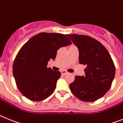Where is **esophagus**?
Masks as SVG:
<instances>
[{
  "label": "esophagus",
  "mask_w": 123,
  "mask_h": 123,
  "mask_svg": "<svg viewBox=\"0 0 123 123\" xmlns=\"http://www.w3.org/2000/svg\"><path fill=\"white\" fill-rule=\"evenodd\" d=\"M61 74H62V75H66V74H67V71H64V70H62V71H61Z\"/></svg>",
  "instance_id": "esophagus-1"
}]
</instances>
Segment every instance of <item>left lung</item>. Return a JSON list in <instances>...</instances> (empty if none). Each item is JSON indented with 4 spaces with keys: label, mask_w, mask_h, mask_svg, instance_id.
Returning <instances> with one entry per match:
<instances>
[{
    "label": "left lung",
    "mask_w": 123,
    "mask_h": 123,
    "mask_svg": "<svg viewBox=\"0 0 123 123\" xmlns=\"http://www.w3.org/2000/svg\"><path fill=\"white\" fill-rule=\"evenodd\" d=\"M67 36L78 48L79 64L87 66L85 76H76L70 89L82 101H95L111 87L115 76L114 62L105 46L94 38L78 34Z\"/></svg>",
    "instance_id": "left-lung-1"
}]
</instances>
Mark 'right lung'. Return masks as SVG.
<instances>
[{"instance_id":"1","label":"right lung","mask_w":123,"mask_h":123,"mask_svg":"<svg viewBox=\"0 0 123 123\" xmlns=\"http://www.w3.org/2000/svg\"><path fill=\"white\" fill-rule=\"evenodd\" d=\"M70 44L64 34L41 32L21 47L14 60L13 75L18 90L25 98L40 101L53 93L61 74L47 68V63L55 59L59 48Z\"/></svg>"}]
</instances>
